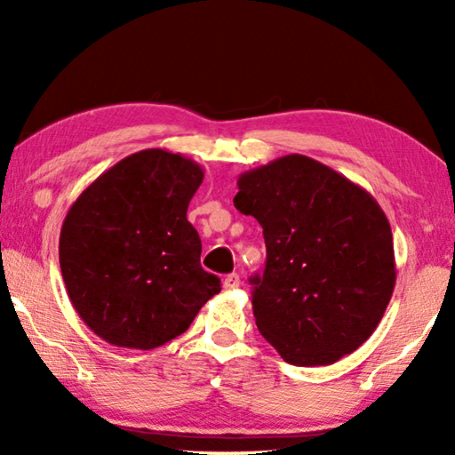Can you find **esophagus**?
<instances>
[{
  "label": "esophagus",
  "instance_id": "1",
  "mask_svg": "<svg viewBox=\"0 0 455 455\" xmlns=\"http://www.w3.org/2000/svg\"><path fill=\"white\" fill-rule=\"evenodd\" d=\"M238 284H241V276H238L236 273H230L225 276V279H222V287H225V291H235Z\"/></svg>",
  "mask_w": 455,
  "mask_h": 455
}]
</instances>
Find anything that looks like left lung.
Instances as JSON below:
<instances>
[{"label": "left lung", "mask_w": 455, "mask_h": 455, "mask_svg": "<svg viewBox=\"0 0 455 455\" xmlns=\"http://www.w3.org/2000/svg\"><path fill=\"white\" fill-rule=\"evenodd\" d=\"M235 206L263 227L257 327L291 365H331L379 325L395 287L389 220L359 184L303 154L238 176Z\"/></svg>", "instance_id": "8db88e82"}]
</instances>
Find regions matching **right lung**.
Segmentation results:
<instances>
[{
	"label": "right lung",
	"mask_w": 455,
	"mask_h": 455,
	"mask_svg": "<svg viewBox=\"0 0 455 455\" xmlns=\"http://www.w3.org/2000/svg\"><path fill=\"white\" fill-rule=\"evenodd\" d=\"M204 171L163 148L122 158L76 198L60 268L80 319L116 347L148 351L190 327L220 279L200 267L187 219Z\"/></svg>",
	"instance_id": "right-lung-1"
}]
</instances>
